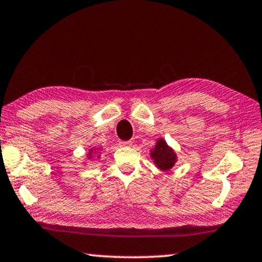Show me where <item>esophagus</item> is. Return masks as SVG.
Wrapping results in <instances>:
<instances>
[{
	"label": "esophagus",
	"instance_id": "34e87169",
	"mask_svg": "<svg viewBox=\"0 0 262 262\" xmlns=\"http://www.w3.org/2000/svg\"><path fill=\"white\" fill-rule=\"evenodd\" d=\"M120 145H122V146H131L132 142H131V140H124V142H120Z\"/></svg>",
	"mask_w": 262,
	"mask_h": 262
}]
</instances>
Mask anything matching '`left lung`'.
<instances>
[{
  "mask_svg": "<svg viewBox=\"0 0 262 262\" xmlns=\"http://www.w3.org/2000/svg\"><path fill=\"white\" fill-rule=\"evenodd\" d=\"M150 156L154 159L155 165L162 171H169L177 162L176 152L163 138L157 140L156 145L150 151Z\"/></svg>",
  "mask_w": 262,
  "mask_h": 262,
  "instance_id": "1",
  "label": "left lung"
}]
</instances>
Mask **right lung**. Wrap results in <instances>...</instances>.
Returning a JSON list of instances; mask_svg holds the SVG:
<instances>
[{"instance_id":"add662e5","label":"right lung","mask_w":262,"mask_h":262,"mask_svg":"<svg viewBox=\"0 0 262 262\" xmlns=\"http://www.w3.org/2000/svg\"><path fill=\"white\" fill-rule=\"evenodd\" d=\"M98 151H99V150H98L97 147H96V149H90L89 155H87V157H89V159H91V158L93 157L94 154H98ZM99 157H100V156H99V155H98V158H99Z\"/></svg>"}]
</instances>
